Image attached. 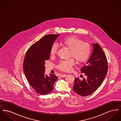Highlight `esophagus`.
Here are the masks:
<instances>
[{"mask_svg":"<svg viewBox=\"0 0 121 121\" xmlns=\"http://www.w3.org/2000/svg\"><path fill=\"white\" fill-rule=\"evenodd\" d=\"M67 76V74H65V73H60V76L61 77H66Z\"/></svg>","mask_w":121,"mask_h":121,"instance_id":"esophagus-1","label":"esophagus"}]
</instances>
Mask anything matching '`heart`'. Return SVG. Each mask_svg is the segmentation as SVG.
<instances>
[{
  "instance_id": "b5f03b06",
  "label": "heart",
  "mask_w": 121,
  "mask_h": 121,
  "mask_svg": "<svg viewBox=\"0 0 121 121\" xmlns=\"http://www.w3.org/2000/svg\"><path fill=\"white\" fill-rule=\"evenodd\" d=\"M61 44L70 49V57L75 58L79 63L85 62L89 58L91 52L90 44L83 42L75 36H71L64 39L61 41ZM58 45L54 43L50 49V54L55 55L58 51ZM75 61L72 58L69 60L61 61L58 65V68L64 71H69L74 65Z\"/></svg>"
}]
</instances>
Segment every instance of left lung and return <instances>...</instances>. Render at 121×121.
<instances>
[{
    "label": "left lung",
    "mask_w": 121,
    "mask_h": 121,
    "mask_svg": "<svg viewBox=\"0 0 121 121\" xmlns=\"http://www.w3.org/2000/svg\"><path fill=\"white\" fill-rule=\"evenodd\" d=\"M92 54L81 72L86 76L79 80L76 78L73 90L81 96H87L94 92L104 80L108 72V62L102 48L98 43H92Z\"/></svg>",
    "instance_id": "1"
}]
</instances>
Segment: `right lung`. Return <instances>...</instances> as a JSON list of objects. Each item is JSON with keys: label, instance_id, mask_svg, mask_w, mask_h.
I'll use <instances>...</instances> for the list:
<instances>
[{"label": "right lung", "instance_id": "obj_1", "mask_svg": "<svg viewBox=\"0 0 121 121\" xmlns=\"http://www.w3.org/2000/svg\"><path fill=\"white\" fill-rule=\"evenodd\" d=\"M59 35H47L36 42L26 52L23 63V71L29 83L36 92L47 95L53 89L58 77L45 74V61L50 58V49Z\"/></svg>", "mask_w": 121, "mask_h": 121}]
</instances>
